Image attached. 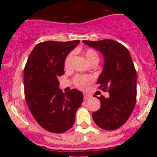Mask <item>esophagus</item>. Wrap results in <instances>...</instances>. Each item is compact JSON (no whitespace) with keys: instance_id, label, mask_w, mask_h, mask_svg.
Here are the masks:
<instances>
[{"instance_id":"esophagus-1","label":"esophagus","mask_w":157,"mask_h":157,"mask_svg":"<svg viewBox=\"0 0 157 157\" xmlns=\"http://www.w3.org/2000/svg\"><path fill=\"white\" fill-rule=\"evenodd\" d=\"M90 97H91V95L87 94V93H83V98H84L85 100H86V99H90Z\"/></svg>"}]
</instances>
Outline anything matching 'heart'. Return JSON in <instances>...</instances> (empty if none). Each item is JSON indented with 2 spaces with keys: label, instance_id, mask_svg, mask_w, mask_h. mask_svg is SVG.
<instances>
[{
  "label": "heart",
  "instance_id": "obj_1",
  "mask_svg": "<svg viewBox=\"0 0 157 157\" xmlns=\"http://www.w3.org/2000/svg\"><path fill=\"white\" fill-rule=\"evenodd\" d=\"M85 58L87 59L88 62H93V61H97L99 62V57L97 52L93 48H87L84 52ZM73 54L71 53L66 57L64 62V67L65 69H69L71 67V62H72ZM91 77L84 75H77L74 77V83L75 86L81 90H85L91 82Z\"/></svg>",
  "mask_w": 157,
  "mask_h": 157
}]
</instances>
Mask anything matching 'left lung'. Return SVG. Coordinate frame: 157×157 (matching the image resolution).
I'll use <instances>...</instances> for the list:
<instances>
[{"instance_id":"left-lung-1","label":"left lung","mask_w":157,"mask_h":157,"mask_svg":"<svg viewBox=\"0 0 157 157\" xmlns=\"http://www.w3.org/2000/svg\"><path fill=\"white\" fill-rule=\"evenodd\" d=\"M83 42L103 55V69L97 83L99 89L109 93V98L97 97L101 106L92 117L102 129L116 130L127 121L135 106L137 74L132 58L124 45L112 39Z\"/></svg>"}]
</instances>
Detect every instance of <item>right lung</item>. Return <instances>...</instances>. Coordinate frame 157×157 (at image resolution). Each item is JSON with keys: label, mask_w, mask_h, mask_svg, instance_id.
Wrapping results in <instances>:
<instances>
[{"label": "right lung", "mask_w": 157, "mask_h": 157, "mask_svg": "<svg viewBox=\"0 0 157 157\" xmlns=\"http://www.w3.org/2000/svg\"><path fill=\"white\" fill-rule=\"evenodd\" d=\"M80 40L47 41L35 46L25 66V98L39 124L52 133H63L73 126L83 99L82 92L73 89L64 93L58 77L64 74V62Z\"/></svg>", "instance_id": "obj_1"}]
</instances>
